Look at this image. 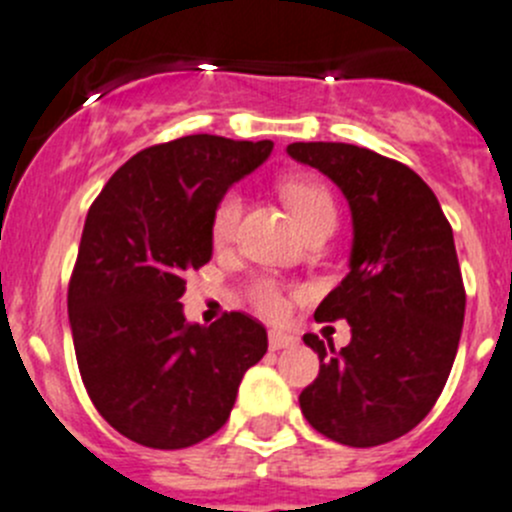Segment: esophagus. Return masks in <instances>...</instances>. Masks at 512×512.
I'll use <instances>...</instances> for the list:
<instances>
[{
  "label": "esophagus",
  "mask_w": 512,
  "mask_h": 512,
  "mask_svg": "<svg viewBox=\"0 0 512 512\" xmlns=\"http://www.w3.org/2000/svg\"><path fill=\"white\" fill-rule=\"evenodd\" d=\"M297 345V337L290 332L282 330H270V350H285V347Z\"/></svg>",
  "instance_id": "obj_1"
}]
</instances>
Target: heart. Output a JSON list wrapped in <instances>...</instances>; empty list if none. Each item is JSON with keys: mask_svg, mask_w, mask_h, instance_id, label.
I'll return each instance as SVG.
<instances>
[{"mask_svg": "<svg viewBox=\"0 0 512 512\" xmlns=\"http://www.w3.org/2000/svg\"><path fill=\"white\" fill-rule=\"evenodd\" d=\"M282 195H285L287 205L292 207L295 217L300 220L302 230H310L315 222L327 220L332 217L335 220V202L332 195L327 192L325 185L315 180H287L282 185ZM242 217V195L237 190L225 192L217 202L215 212H212V240L215 242H230L235 237L237 225H240ZM250 300L265 315H280L285 310V300H282L280 287L272 280H257L250 287Z\"/></svg>", "mask_w": 512, "mask_h": 512, "instance_id": "1", "label": "heart"}]
</instances>
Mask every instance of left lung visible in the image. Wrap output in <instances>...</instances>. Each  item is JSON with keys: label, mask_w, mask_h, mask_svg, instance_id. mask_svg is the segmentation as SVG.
I'll return each mask as SVG.
<instances>
[{"label": "left lung", "mask_w": 512, "mask_h": 512, "mask_svg": "<svg viewBox=\"0 0 512 512\" xmlns=\"http://www.w3.org/2000/svg\"><path fill=\"white\" fill-rule=\"evenodd\" d=\"M287 155L330 177L352 212L350 272L315 310L317 322H350L352 340L335 350L302 337L320 357L302 415L350 448L390 443L433 410L458 352L465 287L453 227L403 162L345 142H292Z\"/></svg>", "instance_id": "obj_1"}]
</instances>
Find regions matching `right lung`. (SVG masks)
Listing matches in <instances>:
<instances>
[{
    "mask_svg": "<svg viewBox=\"0 0 512 512\" xmlns=\"http://www.w3.org/2000/svg\"><path fill=\"white\" fill-rule=\"evenodd\" d=\"M272 142L190 135L124 162L84 220L67 292L79 375L124 438L180 450L230 418L242 375L267 352L245 312L210 327L182 312L187 270L212 257L220 197L270 157Z\"/></svg>",
    "mask_w": 512,
    "mask_h": 512,
    "instance_id": "add662e5",
    "label": "right lung"
}]
</instances>
